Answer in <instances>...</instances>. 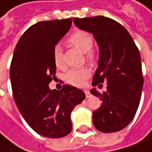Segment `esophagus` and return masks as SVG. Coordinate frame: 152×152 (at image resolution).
I'll return each mask as SVG.
<instances>
[{"mask_svg": "<svg viewBox=\"0 0 152 152\" xmlns=\"http://www.w3.org/2000/svg\"><path fill=\"white\" fill-rule=\"evenodd\" d=\"M84 92H85V94H86V97H87V98H90V97L91 96V93H90V91H89L88 90H85V91H84Z\"/></svg>", "mask_w": 152, "mask_h": 152, "instance_id": "34e87169", "label": "esophagus"}]
</instances>
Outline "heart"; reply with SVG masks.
Masks as SVG:
<instances>
[{
  "mask_svg": "<svg viewBox=\"0 0 152 152\" xmlns=\"http://www.w3.org/2000/svg\"><path fill=\"white\" fill-rule=\"evenodd\" d=\"M68 43L83 53H86V57L89 61H92L94 60V52L91 50L93 44V40L90 33L84 31H77L69 37ZM53 60L57 68L64 69L65 64L63 62L62 50L60 45H56L53 49ZM90 75L91 71L89 68L83 67L80 69L70 70L65 75V80L68 83L73 86L80 87L84 85L85 80L90 77Z\"/></svg>",
  "mask_w": 152,
  "mask_h": 152,
  "instance_id": "heart-1",
  "label": "heart"
}]
</instances>
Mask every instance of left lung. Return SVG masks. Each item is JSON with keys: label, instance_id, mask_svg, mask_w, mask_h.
<instances>
[{"label": "left lung", "instance_id": "obj_1", "mask_svg": "<svg viewBox=\"0 0 152 152\" xmlns=\"http://www.w3.org/2000/svg\"><path fill=\"white\" fill-rule=\"evenodd\" d=\"M73 22L93 34L100 50L92 85L104 81L108 85L102 94L91 90L102 101L92 113L93 124L102 132H119L133 120L140 104L143 87L140 51L128 31L114 20L96 16L74 18Z\"/></svg>", "mask_w": 152, "mask_h": 152}]
</instances>
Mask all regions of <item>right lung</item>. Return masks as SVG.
<instances>
[{"instance_id": "obj_1", "label": "right lung", "mask_w": 152, "mask_h": 152, "mask_svg": "<svg viewBox=\"0 0 152 152\" xmlns=\"http://www.w3.org/2000/svg\"><path fill=\"white\" fill-rule=\"evenodd\" d=\"M71 26V19L37 22L20 37L11 63L17 108L32 130L47 138L71 133L72 111L85 99L84 92L71 85L61 91L49 88L56 72L53 49Z\"/></svg>"}]
</instances>
